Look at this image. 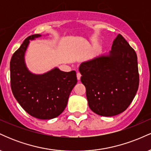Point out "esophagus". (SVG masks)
<instances>
[{"mask_svg": "<svg viewBox=\"0 0 151 151\" xmlns=\"http://www.w3.org/2000/svg\"><path fill=\"white\" fill-rule=\"evenodd\" d=\"M81 74L79 73V72H77V79L78 80H80V79H81Z\"/></svg>", "mask_w": 151, "mask_h": 151, "instance_id": "obj_1", "label": "esophagus"}]
</instances>
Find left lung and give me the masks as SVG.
Masks as SVG:
<instances>
[{"instance_id": "1", "label": "left lung", "mask_w": 151, "mask_h": 151, "mask_svg": "<svg viewBox=\"0 0 151 151\" xmlns=\"http://www.w3.org/2000/svg\"><path fill=\"white\" fill-rule=\"evenodd\" d=\"M79 70L90 109L102 116L124 112L138 91L136 53L120 34L109 53L82 62Z\"/></svg>"}]
</instances>
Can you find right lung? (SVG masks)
<instances>
[{
    "label": "right lung",
    "mask_w": 151,
    "mask_h": 151,
    "mask_svg": "<svg viewBox=\"0 0 151 151\" xmlns=\"http://www.w3.org/2000/svg\"><path fill=\"white\" fill-rule=\"evenodd\" d=\"M41 35L29 36L15 52L10 62L12 92L22 109L39 119H52L60 115L77 82L75 71L65 72L58 67L42 74L28 70L25 54L30 40Z\"/></svg>",
    "instance_id": "1"
}]
</instances>
